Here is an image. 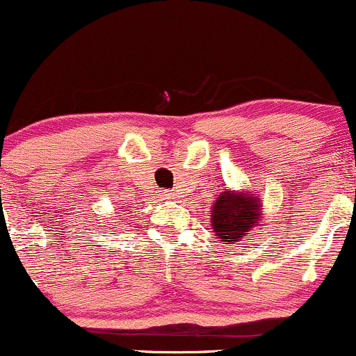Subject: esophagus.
<instances>
[{
  "label": "esophagus",
  "instance_id": "esophagus-1",
  "mask_svg": "<svg viewBox=\"0 0 356 356\" xmlns=\"http://www.w3.org/2000/svg\"><path fill=\"white\" fill-rule=\"evenodd\" d=\"M162 199H167V201H172V199H175V194L174 192H164V195H162Z\"/></svg>",
  "mask_w": 356,
  "mask_h": 356
}]
</instances>
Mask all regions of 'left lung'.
Wrapping results in <instances>:
<instances>
[{"mask_svg":"<svg viewBox=\"0 0 356 356\" xmlns=\"http://www.w3.org/2000/svg\"><path fill=\"white\" fill-rule=\"evenodd\" d=\"M264 214L257 192L220 189L211 207V226L222 244L232 246L246 238Z\"/></svg>","mask_w":356,"mask_h":356,"instance_id":"obj_1","label":"left lung"}]
</instances>
